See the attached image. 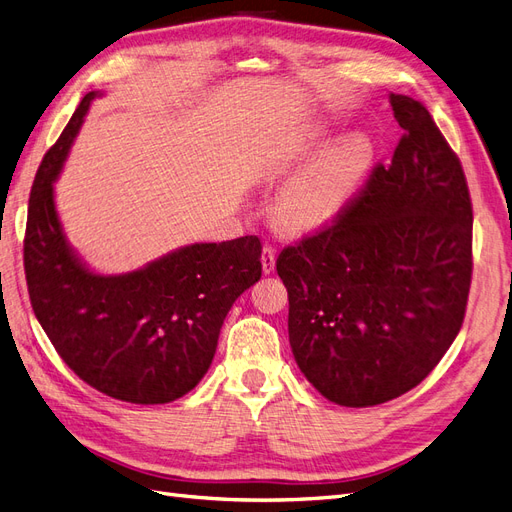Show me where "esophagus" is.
<instances>
[{"label":"esophagus","instance_id":"obj_1","mask_svg":"<svg viewBox=\"0 0 512 512\" xmlns=\"http://www.w3.org/2000/svg\"><path fill=\"white\" fill-rule=\"evenodd\" d=\"M262 271L265 273H273V269H275V247H271V245H265L262 247Z\"/></svg>","mask_w":512,"mask_h":512}]
</instances>
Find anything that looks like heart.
<instances>
[{
  "label": "heart",
  "mask_w": 512,
  "mask_h": 512,
  "mask_svg": "<svg viewBox=\"0 0 512 512\" xmlns=\"http://www.w3.org/2000/svg\"><path fill=\"white\" fill-rule=\"evenodd\" d=\"M327 141L329 136L318 132L312 141L292 153L288 166L301 164ZM374 162L376 149L365 134L339 138L284 185L277 196L282 220L294 230H318L331 224L359 194Z\"/></svg>",
  "instance_id": "heart-1"
}]
</instances>
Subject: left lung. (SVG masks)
Segmentation results:
<instances>
[{"label":"left lung","mask_w":512,"mask_h":512,"mask_svg":"<svg viewBox=\"0 0 512 512\" xmlns=\"http://www.w3.org/2000/svg\"><path fill=\"white\" fill-rule=\"evenodd\" d=\"M404 130L389 166L337 218L277 256L290 348L333 404L367 408L421 384L463 324L472 200L427 108L391 94Z\"/></svg>","instance_id":"obj_1"}]
</instances>
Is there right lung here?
I'll return each mask as SVG.
<instances>
[{
    "label": "right lung",
    "mask_w": 512,
    "mask_h": 512,
    "mask_svg": "<svg viewBox=\"0 0 512 512\" xmlns=\"http://www.w3.org/2000/svg\"><path fill=\"white\" fill-rule=\"evenodd\" d=\"M98 96L81 100L36 173L23 243L29 299L83 382L130 404H168L207 374L228 309L260 280L262 245L247 235L185 245L132 273L89 271L66 241L53 181Z\"/></svg>",
    "instance_id": "obj_1"
}]
</instances>
